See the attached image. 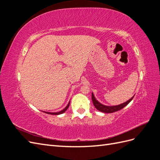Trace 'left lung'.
Returning <instances> with one entry per match:
<instances>
[{
	"label": "left lung",
	"instance_id": "obj_1",
	"mask_svg": "<svg viewBox=\"0 0 160 160\" xmlns=\"http://www.w3.org/2000/svg\"><path fill=\"white\" fill-rule=\"evenodd\" d=\"M133 98H134V95L132 97V98L129 99L128 101H127L126 102H125V103H122L120 105H113V106H108V105H105L102 103H101L100 102H99V101L97 100L96 98H95L94 94L92 93V101H93L95 108L98 110H99V111H101V112L105 113H113V112H115V111H118L119 110H121L124 107H125V106H126L128 104H129L130 101L133 99Z\"/></svg>",
	"mask_w": 160,
	"mask_h": 160
}]
</instances>
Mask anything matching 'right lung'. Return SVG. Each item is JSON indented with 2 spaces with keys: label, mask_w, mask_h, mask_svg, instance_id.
Instances as JSON below:
<instances>
[{
  "label": "right lung",
  "mask_w": 160,
  "mask_h": 160,
  "mask_svg": "<svg viewBox=\"0 0 160 160\" xmlns=\"http://www.w3.org/2000/svg\"><path fill=\"white\" fill-rule=\"evenodd\" d=\"M69 104H70V101H69V103L67 104V105L66 106V107L63 109L61 110V111H59V112H47V111H43V112H45V113H46L47 114H51V115H60V114H62V113H63L64 112H65V111L67 109H68V108L69 107Z\"/></svg>",
  "instance_id": "1"
}]
</instances>
